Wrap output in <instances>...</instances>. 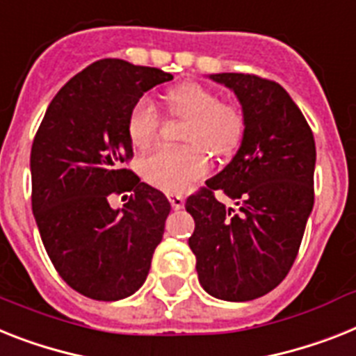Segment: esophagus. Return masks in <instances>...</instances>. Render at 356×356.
Returning <instances> with one entry per match:
<instances>
[{
    "instance_id": "esophagus-1",
    "label": "esophagus",
    "mask_w": 356,
    "mask_h": 356,
    "mask_svg": "<svg viewBox=\"0 0 356 356\" xmlns=\"http://www.w3.org/2000/svg\"><path fill=\"white\" fill-rule=\"evenodd\" d=\"M168 199H170V202H172L173 210H181V208L184 206V197L179 195V193H170Z\"/></svg>"
}]
</instances>
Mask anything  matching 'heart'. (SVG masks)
Here are the masks:
<instances>
[{"mask_svg": "<svg viewBox=\"0 0 356 356\" xmlns=\"http://www.w3.org/2000/svg\"><path fill=\"white\" fill-rule=\"evenodd\" d=\"M172 118L184 119L183 146H161L139 161V172L164 192H184L204 177L206 154L226 159L234 154L244 132V115L237 104L219 101V95L199 83H181L163 95ZM161 115L150 99H139L128 112L127 132L136 148H148L159 134Z\"/></svg>", "mask_w": 356, "mask_h": 356, "instance_id": "obj_1", "label": "heart"}]
</instances>
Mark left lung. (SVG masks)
<instances>
[{
	"label": "left lung",
	"mask_w": 356,
	"mask_h": 356,
	"mask_svg": "<svg viewBox=\"0 0 356 356\" xmlns=\"http://www.w3.org/2000/svg\"><path fill=\"white\" fill-rule=\"evenodd\" d=\"M210 77L237 94L244 136L234 159L186 199L195 220L188 244L204 291L244 302L277 288L297 259L315 201V139L279 83L255 74ZM215 191L238 210L217 202Z\"/></svg>",
	"instance_id": "8db88e82"
}]
</instances>
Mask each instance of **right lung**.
<instances>
[{"label": "right lung", "mask_w": 356, "mask_h": 356, "mask_svg": "<svg viewBox=\"0 0 356 356\" xmlns=\"http://www.w3.org/2000/svg\"><path fill=\"white\" fill-rule=\"evenodd\" d=\"M170 79L122 59L95 61L56 94L35 132L32 211L41 241L59 277L94 300L136 293L163 238L172 206L127 168V119L145 92ZM128 191L113 211L109 197Z\"/></svg>", "instance_id": "add662e5"}]
</instances>
